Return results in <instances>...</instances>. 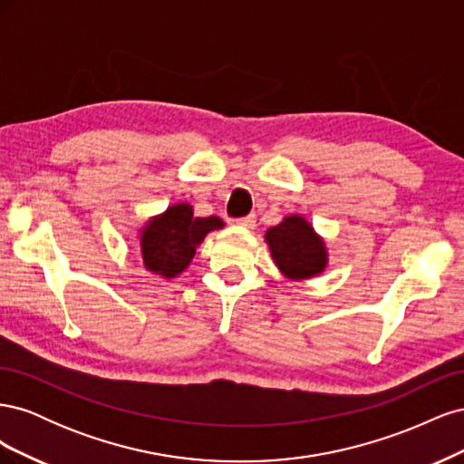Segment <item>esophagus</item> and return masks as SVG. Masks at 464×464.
Segmentation results:
<instances>
[{
	"label": "esophagus",
	"instance_id": "obj_1",
	"mask_svg": "<svg viewBox=\"0 0 464 464\" xmlns=\"http://www.w3.org/2000/svg\"><path fill=\"white\" fill-rule=\"evenodd\" d=\"M237 227H244V228H254L256 227V215H247L244 218H236L234 220Z\"/></svg>",
	"mask_w": 464,
	"mask_h": 464
}]
</instances>
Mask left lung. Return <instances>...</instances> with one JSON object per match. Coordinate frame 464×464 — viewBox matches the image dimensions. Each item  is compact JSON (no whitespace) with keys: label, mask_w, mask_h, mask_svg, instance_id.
Instances as JSON below:
<instances>
[{"label":"left lung","mask_w":464,"mask_h":464,"mask_svg":"<svg viewBox=\"0 0 464 464\" xmlns=\"http://www.w3.org/2000/svg\"><path fill=\"white\" fill-rule=\"evenodd\" d=\"M265 240L276 266L288 278H310L327 266L325 244L302 217H286L266 230Z\"/></svg>","instance_id":"8db88e82"}]
</instances>
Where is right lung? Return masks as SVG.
<instances>
[{
  "label": "right lung",
  "mask_w": 464,
  "mask_h": 464,
  "mask_svg": "<svg viewBox=\"0 0 464 464\" xmlns=\"http://www.w3.org/2000/svg\"><path fill=\"white\" fill-rule=\"evenodd\" d=\"M222 227L224 222L218 217L195 218L189 205H174L145 227L141 236L143 263L149 271L172 278L191 263L195 247L203 237Z\"/></svg>",
  "instance_id": "obj_1"
}]
</instances>
